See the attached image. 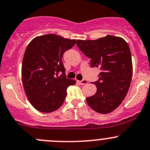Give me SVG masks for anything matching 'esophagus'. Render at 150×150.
<instances>
[{"label":"esophagus","instance_id":"34e87169","mask_svg":"<svg viewBox=\"0 0 150 150\" xmlns=\"http://www.w3.org/2000/svg\"><path fill=\"white\" fill-rule=\"evenodd\" d=\"M79 83L81 85H87V84L88 83V80H86V79H82V81H79Z\"/></svg>","mask_w":150,"mask_h":150}]
</instances>
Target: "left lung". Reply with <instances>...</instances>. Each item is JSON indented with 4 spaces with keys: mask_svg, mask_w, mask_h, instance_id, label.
I'll list each match as a JSON object with an SVG mask.
<instances>
[{
    "mask_svg": "<svg viewBox=\"0 0 150 150\" xmlns=\"http://www.w3.org/2000/svg\"><path fill=\"white\" fill-rule=\"evenodd\" d=\"M76 45L92 68H100L95 95L86 99L90 107L99 113H109L116 109L126 96L132 74L129 47L121 38L108 35L96 40L76 41Z\"/></svg>",
    "mask_w": 150,
    "mask_h": 150,
    "instance_id": "1",
    "label": "left lung"
}]
</instances>
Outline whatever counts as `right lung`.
Returning <instances> with one entry per match:
<instances>
[{"instance_id":"1","label":"right lung","mask_w":150,"mask_h":150,"mask_svg":"<svg viewBox=\"0 0 150 150\" xmlns=\"http://www.w3.org/2000/svg\"><path fill=\"white\" fill-rule=\"evenodd\" d=\"M75 43V40L49 34L35 38L27 46L22 65L23 84L28 100L38 110L51 112L59 109L68 87L76 84L66 78L62 62L64 53Z\"/></svg>"}]
</instances>
